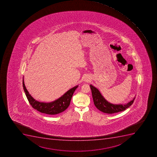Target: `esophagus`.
<instances>
[{
	"mask_svg": "<svg viewBox=\"0 0 157 157\" xmlns=\"http://www.w3.org/2000/svg\"><path fill=\"white\" fill-rule=\"evenodd\" d=\"M85 81L87 82V81H89V79H87V78H86V79H85Z\"/></svg>",
	"mask_w": 157,
	"mask_h": 157,
	"instance_id": "1",
	"label": "esophagus"
}]
</instances>
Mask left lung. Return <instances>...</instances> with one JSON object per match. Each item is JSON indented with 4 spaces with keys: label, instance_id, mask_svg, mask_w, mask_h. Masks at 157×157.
Segmentation results:
<instances>
[{
    "label": "left lung",
    "instance_id": "left-lung-1",
    "mask_svg": "<svg viewBox=\"0 0 157 157\" xmlns=\"http://www.w3.org/2000/svg\"><path fill=\"white\" fill-rule=\"evenodd\" d=\"M90 87L94 105L98 110L104 113L112 114L124 111L132 105L135 99V97L133 100L125 105H114L108 102L96 87L91 85H90Z\"/></svg>",
    "mask_w": 157,
    "mask_h": 157
}]
</instances>
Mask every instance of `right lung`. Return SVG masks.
Returning <instances> with one entry per match:
<instances>
[{
	"label": "right lung",
	"mask_w": 157,
	"mask_h": 157,
	"mask_svg": "<svg viewBox=\"0 0 157 157\" xmlns=\"http://www.w3.org/2000/svg\"><path fill=\"white\" fill-rule=\"evenodd\" d=\"M23 87L25 94L27 97L30 105L34 109L38 110L41 113L48 115H54L63 112L70 105L71 98L78 86L72 87L70 90L66 92L63 96H61L57 100L51 102H40L36 101L31 96L25 86L24 81L22 82Z\"/></svg>",
	"instance_id": "right-lung-1"
}]
</instances>
